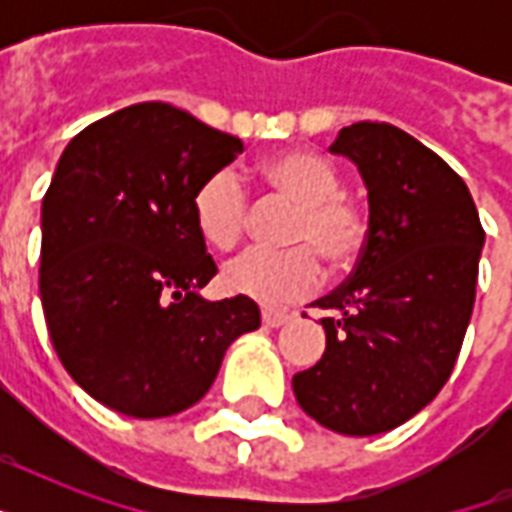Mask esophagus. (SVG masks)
I'll list each match as a JSON object with an SVG mask.
<instances>
[{
    "label": "esophagus",
    "instance_id": "obj_1",
    "mask_svg": "<svg viewBox=\"0 0 512 512\" xmlns=\"http://www.w3.org/2000/svg\"><path fill=\"white\" fill-rule=\"evenodd\" d=\"M289 319H292V313H287V311H263V327L279 329V327H284Z\"/></svg>",
    "mask_w": 512,
    "mask_h": 512
}]
</instances>
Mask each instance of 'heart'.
<instances>
[{"mask_svg": "<svg viewBox=\"0 0 512 512\" xmlns=\"http://www.w3.org/2000/svg\"><path fill=\"white\" fill-rule=\"evenodd\" d=\"M260 175L297 207L289 249H244L223 265V287L257 303H287L311 292L321 279L319 255L332 268L356 263L366 244L364 212L340 193V175L311 151H279L260 164ZM193 225L209 247L228 249L247 220V193L231 172H215L191 199Z\"/></svg>", "mask_w": 512, "mask_h": 512, "instance_id": "b5f03b06", "label": "heart"}]
</instances>
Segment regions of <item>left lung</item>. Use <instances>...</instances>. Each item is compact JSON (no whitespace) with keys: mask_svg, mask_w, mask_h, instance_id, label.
I'll use <instances>...</instances> for the list:
<instances>
[{"mask_svg":"<svg viewBox=\"0 0 512 512\" xmlns=\"http://www.w3.org/2000/svg\"><path fill=\"white\" fill-rule=\"evenodd\" d=\"M358 167L369 231L356 271L316 300L327 350L292 377L297 404L342 436L404 425L438 396L476 303L486 233L468 185L393 124L342 127L329 148Z\"/></svg>","mask_w":512,"mask_h":512,"instance_id":"1","label":"left lung"}]
</instances>
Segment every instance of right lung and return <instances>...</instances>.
I'll return each instance as SVG.
<instances>
[{"label":"right lung","instance_id":"right-lung-1","mask_svg":"<svg viewBox=\"0 0 512 512\" xmlns=\"http://www.w3.org/2000/svg\"><path fill=\"white\" fill-rule=\"evenodd\" d=\"M241 148L170 103H138L60 154L42 199L44 321L66 372L114 412H183L212 388L228 345L260 327L249 297L199 295L217 265L191 199Z\"/></svg>","mask_w":512,"mask_h":512}]
</instances>
